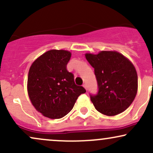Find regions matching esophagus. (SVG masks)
Wrapping results in <instances>:
<instances>
[{"label":"esophagus","mask_w":153,"mask_h":153,"mask_svg":"<svg viewBox=\"0 0 153 153\" xmlns=\"http://www.w3.org/2000/svg\"><path fill=\"white\" fill-rule=\"evenodd\" d=\"M82 86H83L84 88H85V89H86V90H87V89H88V88H87V85H86V84H83V85H82Z\"/></svg>","instance_id":"34e87169"}]
</instances>
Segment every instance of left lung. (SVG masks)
Returning <instances> with one entry per match:
<instances>
[{"mask_svg": "<svg viewBox=\"0 0 153 153\" xmlns=\"http://www.w3.org/2000/svg\"><path fill=\"white\" fill-rule=\"evenodd\" d=\"M85 58L94 68L97 80V94H90L96 110L106 116L125 111L137 92V74L132 63L115 51L87 53Z\"/></svg>", "mask_w": 153, "mask_h": 153, "instance_id": "left-lung-1", "label": "left lung"}]
</instances>
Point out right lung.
I'll return each instance as SVG.
<instances>
[{"instance_id":"1","label":"right lung","mask_w":153,"mask_h":153,"mask_svg":"<svg viewBox=\"0 0 153 153\" xmlns=\"http://www.w3.org/2000/svg\"><path fill=\"white\" fill-rule=\"evenodd\" d=\"M71 53L52 50L32 63L28 75L27 90L32 105L50 119L68 114L80 94L86 92L75 85L74 75L67 70Z\"/></svg>"}]
</instances>
